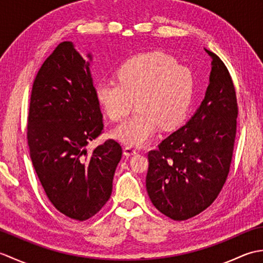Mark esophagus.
Wrapping results in <instances>:
<instances>
[{
	"mask_svg": "<svg viewBox=\"0 0 263 263\" xmlns=\"http://www.w3.org/2000/svg\"><path fill=\"white\" fill-rule=\"evenodd\" d=\"M136 154H137V150L133 148V147L127 146V147L124 148V155L126 156V157H130V156H133V155H136Z\"/></svg>",
	"mask_w": 263,
	"mask_h": 263,
	"instance_id": "1",
	"label": "esophagus"
}]
</instances>
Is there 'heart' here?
I'll return each mask as SVG.
<instances>
[{"label": "heart", "instance_id": "b5f03b06", "mask_svg": "<svg viewBox=\"0 0 263 263\" xmlns=\"http://www.w3.org/2000/svg\"><path fill=\"white\" fill-rule=\"evenodd\" d=\"M116 81L96 86V98L110 120L121 121L113 137L131 146H142L158 126L172 130L185 117L193 96V76L186 66L161 52L143 53L126 60L116 70Z\"/></svg>", "mask_w": 263, "mask_h": 263}]
</instances>
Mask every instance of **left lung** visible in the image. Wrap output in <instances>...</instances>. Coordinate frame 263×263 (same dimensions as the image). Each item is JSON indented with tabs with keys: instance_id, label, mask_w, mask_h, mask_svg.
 Returning a JSON list of instances; mask_svg holds the SVG:
<instances>
[{
	"instance_id": "8db88e82",
	"label": "left lung",
	"mask_w": 263,
	"mask_h": 263,
	"mask_svg": "<svg viewBox=\"0 0 263 263\" xmlns=\"http://www.w3.org/2000/svg\"><path fill=\"white\" fill-rule=\"evenodd\" d=\"M211 59L204 99L185 125L148 153L147 192L156 209L186 220L214 202L227 180L238 114L235 87L227 66Z\"/></svg>"
}]
</instances>
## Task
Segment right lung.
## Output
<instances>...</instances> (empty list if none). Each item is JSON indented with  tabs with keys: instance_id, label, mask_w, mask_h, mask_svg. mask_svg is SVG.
<instances>
[{
	"instance_id": "add662e5",
	"label": "right lung",
	"mask_w": 263,
	"mask_h": 263,
	"mask_svg": "<svg viewBox=\"0 0 263 263\" xmlns=\"http://www.w3.org/2000/svg\"><path fill=\"white\" fill-rule=\"evenodd\" d=\"M95 90L89 63L73 44L63 42L33 80L28 114V146L44 191L60 212L79 221L109 200L122 158L121 144L113 139L92 152L86 148L104 130Z\"/></svg>"
}]
</instances>
